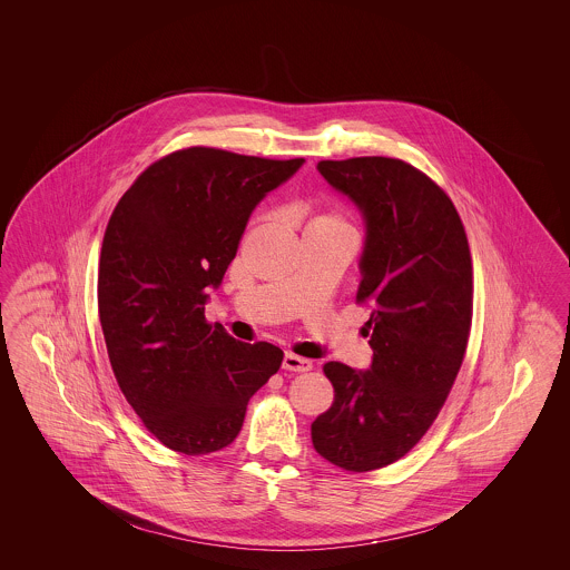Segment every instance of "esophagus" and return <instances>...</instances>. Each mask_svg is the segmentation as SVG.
Masks as SVG:
<instances>
[{
    "label": "esophagus",
    "instance_id": "esophagus-1",
    "mask_svg": "<svg viewBox=\"0 0 570 570\" xmlns=\"http://www.w3.org/2000/svg\"><path fill=\"white\" fill-rule=\"evenodd\" d=\"M282 367L288 370V372H309L314 365H312V361H307L303 356L286 353L284 354V361H282Z\"/></svg>",
    "mask_w": 570,
    "mask_h": 570
}]
</instances>
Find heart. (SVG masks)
<instances>
[{
  "mask_svg": "<svg viewBox=\"0 0 570 570\" xmlns=\"http://www.w3.org/2000/svg\"><path fill=\"white\" fill-rule=\"evenodd\" d=\"M309 226H333V228H346V224L335 216H318L312 219Z\"/></svg>",
  "mask_w": 570,
  "mask_h": 570,
  "instance_id": "heart-1",
  "label": "heart"
}]
</instances>
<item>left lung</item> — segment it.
<instances>
[{"instance_id":"8db88e82","label":"left lung","mask_w":570,"mask_h":570,"mask_svg":"<svg viewBox=\"0 0 570 570\" xmlns=\"http://www.w3.org/2000/svg\"><path fill=\"white\" fill-rule=\"evenodd\" d=\"M318 173L365 224L356 301H370L372 365L331 361L333 406L312 423L326 461L367 472L404 458L434 423L468 346L472 261L451 198L393 158L323 160Z\"/></svg>"}]
</instances>
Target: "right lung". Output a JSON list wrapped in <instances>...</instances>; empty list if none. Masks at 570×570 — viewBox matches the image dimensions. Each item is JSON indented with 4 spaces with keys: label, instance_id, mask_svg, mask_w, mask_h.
Listing matches in <instances>:
<instances>
[{
    "label": "right lung",
    "instance_id": "add662e5",
    "mask_svg": "<svg viewBox=\"0 0 570 570\" xmlns=\"http://www.w3.org/2000/svg\"><path fill=\"white\" fill-rule=\"evenodd\" d=\"M303 163L190 147L151 164L110 216L98 272L110 367L145 428L177 453L228 446L282 365L277 346L207 325L205 305L256 205Z\"/></svg>",
    "mask_w": 570,
    "mask_h": 570
}]
</instances>
